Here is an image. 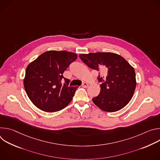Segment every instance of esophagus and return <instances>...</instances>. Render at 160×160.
Here are the masks:
<instances>
[{"mask_svg": "<svg viewBox=\"0 0 160 160\" xmlns=\"http://www.w3.org/2000/svg\"><path fill=\"white\" fill-rule=\"evenodd\" d=\"M82 86L83 87V88H87L88 86V83H87V82H83L82 85Z\"/></svg>", "mask_w": 160, "mask_h": 160, "instance_id": "1", "label": "esophagus"}]
</instances>
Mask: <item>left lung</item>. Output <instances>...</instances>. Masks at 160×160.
Listing matches in <instances>:
<instances>
[{"label": "left lung", "instance_id": "left-lung-1", "mask_svg": "<svg viewBox=\"0 0 160 160\" xmlns=\"http://www.w3.org/2000/svg\"><path fill=\"white\" fill-rule=\"evenodd\" d=\"M90 68L99 72L101 92L92 99L101 110L115 112L124 108L132 98L136 87L134 68L120 55L96 52L79 55Z\"/></svg>", "mask_w": 160, "mask_h": 160}]
</instances>
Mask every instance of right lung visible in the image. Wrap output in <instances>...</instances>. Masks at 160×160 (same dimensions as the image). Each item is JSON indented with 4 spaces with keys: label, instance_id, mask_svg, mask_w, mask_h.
I'll use <instances>...</instances> for the list:
<instances>
[{
    "label": "right lung",
    "instance_id": "right-lung-1",
    "mask_svg": "<svg viewBox=\"0 0 160 160\" xmlns=\"http://www.w3.org/2000/svg\"><path fill=\"white\" fill-rule=\"evenodd\" d=\"M77 54L66 51H49L31 62L26 69L24 87L30 101L45 112H56L67 106L78 87L68 86L62 74ZM64 78L66 84H62Z\"/></svg>",
    "mask_w": 160,
    "mask_h": 160
}]
</instances>
